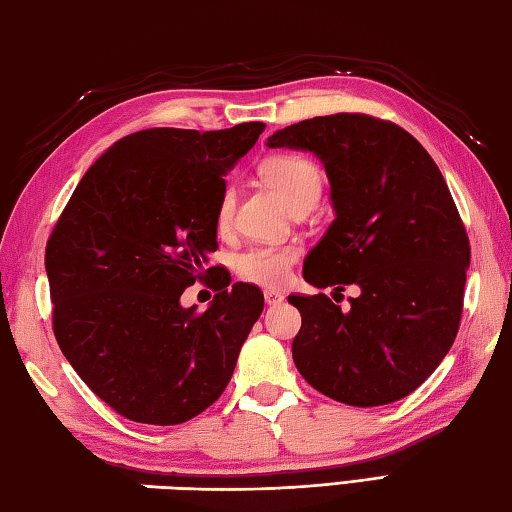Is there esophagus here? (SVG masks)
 Here are the masks:
<instances>
[{"label":"esophagus","mask_w":512,"mask_h":512,"mask_svg":"<svg viewBox=\"0 0 512 512\" xmlns=\"http://www.w3.org/2000/svg\"><path fill=\"white\" fill-rule=\"evenodd\" d=\"M285 296L281 292H274V289H265V303L267 305H281Z\"/></svg>","instance_id":"34e87169"}]
</instances>
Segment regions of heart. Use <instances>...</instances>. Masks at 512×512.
<instances>
[{"mask_svg":"<svg viewBox=\"0 0 512 512\" xmlns=\"http://www.w3.org/2000/svg\"><path fill=\"white\" fill-rule=\"evenodd\" d=\"M260 173L292 209L305 205V202H316L321 196V171L312 160L296 156V153L269 156L260 165ZM231 216H234V189L227 187L220 194L216 207V229L220 234H225L229 229ZM296 260L298 249L294 245H256L245 249L236 258V269L240 278H245L247 283L276 287L287 281Z\"/></svg>","mask_w":512,"mask_h":512,"instance_id":"obj_1","label":"heart"}]
</instances>
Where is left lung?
<instances>
[{
    "label": "left lung",
    "mask_w": 512,
    "mask_h": 512,
    "mask_svg": "<svg viewBox=\"0 0 512 512\" xmlns=\"http://www.w3.org/2000/svg\"><path fill=\"white\" fill-rule=\"evenodd\" d=\"M267 147L314 153L330 180L336 218L305 258V281L359 289L345 312L325 294L289 296L303 318L298 372L347 406L408 397L455 343L470 265L439 167L408 131L363 113L303 120Z\"/></svg>",
    "instance_id": "obj_1"
}]
</instances>
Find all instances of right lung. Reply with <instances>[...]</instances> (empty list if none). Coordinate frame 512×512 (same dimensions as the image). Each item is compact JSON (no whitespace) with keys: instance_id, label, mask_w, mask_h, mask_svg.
Segmentation results:
<instances>
[{"instance_id":"1","label":"right lung","mask_w":512,"mask_h":512,"mask_svg":"<svg viewBox=\"0 0 512 512\" xmlns=\"http://www.w3.org/2000/svg\"><path fill=\"white\" fill-rule=\"evenodd\" d=\"M263 122L231 129H147L84 173L46 245L53 332L66 361L109 406L138 423L176 426L214 403L263 312V292L218 267L216 207L225 176ZM216 273L205 313L179 303Z\"/></svg>"}]
</instances>
